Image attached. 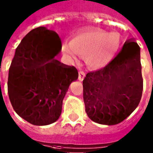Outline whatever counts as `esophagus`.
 <instances>
[{
  "mask_svg": "<svg viewBox=\"0 0 153 153\" xmlns=\"http://www.w3.org/2000/svg\"><path fill=\"white\" fill-rule=\"evenodd\" d=\"M83 79H84V73L82 72H80L79 73V76H78V80L79 81H82Z\"/></svg>",
  "mask_w": 153,
  "mask_h": 153,
  "instance_id": "34e87169",
  "label": "esophagus"
}]
</instances>
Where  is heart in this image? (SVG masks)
Segmentation results:
<instances>
[{"instance_id":"heart-1","label":"heart","mask_w":153,"mask_h":153,"mask_svg":"<svg viewBox=\"0 0 153 153\" xmlns=\"http://www.w3.org/2000/svg\"><path fill=\"white\" fill-rule=\"evenodd\" d=\"M119 37L114 33L101 30H85L78 33L70 40L69 46H65L64 53L73 61L76 55L84 60L91 70L104 68L117 52Z\"/></svg>"}]
</instances>
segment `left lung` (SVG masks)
I'll return each instance as SVG.
<instances>
[{
  "mask_svg": "<svg viewBox=\"0 0 153 153\" xmlns=\"http://www.w3.org/2000/svg\"><path fill=\"white\" fill-rule=\"evenodd\" d=\"M142 91L140 46L128 40L109 64L83 80L85 111L95 123L116 125L136 109Z\"/></svg>",
  "mask_w": 153,
  "mask_h": 153,
  "instance_id": "obj_1",
  "label": "left lung"
}]
</instances>
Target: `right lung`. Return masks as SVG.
Returning <instances> with one entry per match:
<instances>
[{"instance_id": "1", "label": "right lung", "mask_w": 153, "mask_h": 153, "mask_svg": "<svg viewBox=\"0 0 153 153\" xmlns=\"http://www.w3.org/2000/svg\"><path fill=\"white\" fill-rule=\"evenodd\" d=\"M61 50L58 35L45 27L30 30L16 50L8 96L17 114L32 125H50L59 118L69 85L78 78L75 67L55 59Z\"/></svg>"}]
</instances>
